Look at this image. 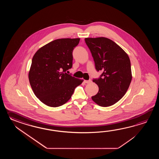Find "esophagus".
Masks as SVG:
<instances>
[{"instance_id":"1","label":"esophagus","mask_w":159,"mask_h":159,"mask_svg":"<svg viewBox=\"0 0 159 159\" xmlns=\"http://www.w3.org/2000/svg\"><path fill=\"white\" fill-rule=\"evenodd\" d=\"M84 82L86 84H90L91 82V80H84Z\"/></svg>"}]
</instances>
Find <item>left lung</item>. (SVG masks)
<instances>
[{
    "label": "left lung",
    "mask_w": 159,
    "mask_h": 159,
    "mask_svg": "<svg viewBox=\"0 0 159 159\" xmlns=\"http://www.w3.org/2000/svg\"><path fill=\"white\" fill-rule=\"evenodd\" d=\"M97 71L103 73L94 79L99 91L91 99L102 107L114 105L125 95L132 80L131 62L128 54L108 38H85Z\"/></svg>",
    "instance_id": "8db88e82"
}]
</instances>
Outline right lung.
Masks as SVG:
<instances>
[{"label":"right lung","mask_w":159,"mask_h":159,"mask_svg":"<svg viewBox=\"0 0 159 159\" xmlns=\"http://www.w3.org/2000/svg\"><path fill=\"white\" fill-rule=\"evenodd\" d=\"M80 40L57 39L34 54L28 78L34 94L45 105L53 107L64 105L84 81L66 73L72 67V53Z\"/></svg>","instance_id":"obj_1"}]
</instances>
